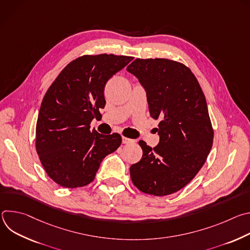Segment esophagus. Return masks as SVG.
Wrapping results in <instances>:
<instances>
[{
	"instance_id": "1",
	"label": "esophagus",
	"mask_w": 250,
	"mask_h": 250,
	"mask_svg": "<svg viewBox=\"0 0 250 250\" xmlns=\"http://www.w3.org/2000/svg\"><path fill=\"white\" fill-rule=\"evenodd\" d=\"M132 142H134L133 139L128 138V137H125V136H123V144H125V145H129V144H132Z\"/></svg>"
}]
</instances>
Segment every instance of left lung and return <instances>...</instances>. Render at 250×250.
I'll return each mask as SVG.
<instances>
[{
  "mask_svg": "<svg viewBox=\"0 0 250 250\" xmlns=\"http://www.w3.org/2000/svg\"><path fill=\"white\" fill-rule=\"evenodd\" d=\"M126 70L145 88L151 118L161 119L159 144L138 142L142 157L129 168L131 181L146 194H173L193 180L212 146L205 95L192 71L177 61L137 58Z\"/></svg>",
  "mask_w": 250,
  "mask_h": 250,
  "instance_id": "8db88e82",
  "label": "left lung"
}]
</instances>
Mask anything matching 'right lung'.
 Here are the masks:
<instances>
[{
	"mask_svg": "<svg viewBox=\"0 0 250 250\" xmlns=\"http://www.w3.org/2000/svg\"><path fill=\"white\" fill-rule=\"evenodd\" d=\"M133 57L84 55L71 61L42 100L35 130V147L47 175L58 185L90 184L103 159L122 144L119 133L90 129L104 109V86Z\"/></svg>",
	"mask_w": 250,
	"mask_h": 250,
	"instance_id": "right-lung-1",
	"label": "right lung"
}]
</instances>
